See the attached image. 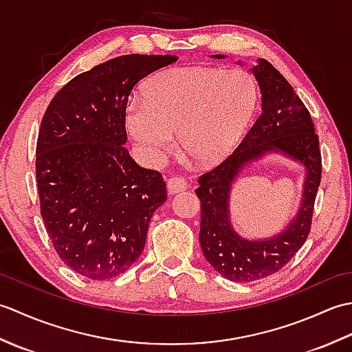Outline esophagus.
Returning <instances> with one entry per match:
<instances>
[{"label": "esophagus", "mask_w": 352, "mask_h": 352, "mask_svg": "<svg viewBox=\"0 0 352 352\" xmlns=\"http://www.w3.org/2000/svg\"><path fill=\"white\" fill-rule=\"evenodd\" d=\"M166 188L169 193H177L180 190L188 189V183H186V180L182 177H170L166 182Z\"/></svg>", "instance_id": "34e87169"}]
</instances>
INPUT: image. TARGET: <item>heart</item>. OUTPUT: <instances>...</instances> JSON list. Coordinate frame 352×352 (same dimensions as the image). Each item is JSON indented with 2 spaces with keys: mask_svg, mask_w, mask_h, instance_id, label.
<instances>
[{
  "mask_svg": "<svg viewBox=\"0 0 352 352\" xmlns=\"http://www.w3.org/2000/svg\"><path fill=\"white\" fill-rule=\"evenodd\" d=\"M144 98L125 106V129L140 154L157 162L175 144L198 163L223 159L241 139L257 106V85L243 69L188 66L162 71Z\"/></svg>",
  "mask_w": 352,
  "mask_h": 352,
  "instance_id": "1",
  "label": "heart"
}]
</instances>
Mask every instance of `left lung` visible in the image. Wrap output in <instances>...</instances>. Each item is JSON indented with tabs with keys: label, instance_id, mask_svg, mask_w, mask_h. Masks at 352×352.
<instances>
[{
	"label": "left lung",
	"instance_id": "left-lung-1",
	"mask_svg": "<svg viewBox=\"0 0 352 352\" xmlns=\"http://www.w3.org/2000/svg\"><path fill=\"white\" fill-rule=\"evenodd\" d=\"M214 58H223L216 54ZM261 92V111L243 140L226 160L199 177L195 190L201 199L199 243L216 272L236 283H250L278 272L304 245L322 174L319 138L310 111L289 81L265 58L251 69ZM267 152H281L306 168L300 210L281 234L248 241L239 236L229 221V190L246 164Z\"/></svg>",
	"mask_w": 352,
	"mask_h": 352
}]
</instances>
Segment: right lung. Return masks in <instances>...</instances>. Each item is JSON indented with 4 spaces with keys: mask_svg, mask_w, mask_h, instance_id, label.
<instances>
[{
    "mask_svg": "<svg viewBox=\"0 0 352 352\" xmlns=\"http://www.w3.org/2000/svg\"><path fill=\"white\" fill-rule=\"evenodd\" d=\"M175 56L129 54L74 77L51 100L36 145L41 214L54 250L91 280L124 274L144 251L153 213L166 201L160 172L134 162L125 106L149 74Z\"/></svg>",
    "mask_w": 352,
    "mask_h": 352,
    "instance_id": "1",
    "label": "right lung"
}]
</instances>
